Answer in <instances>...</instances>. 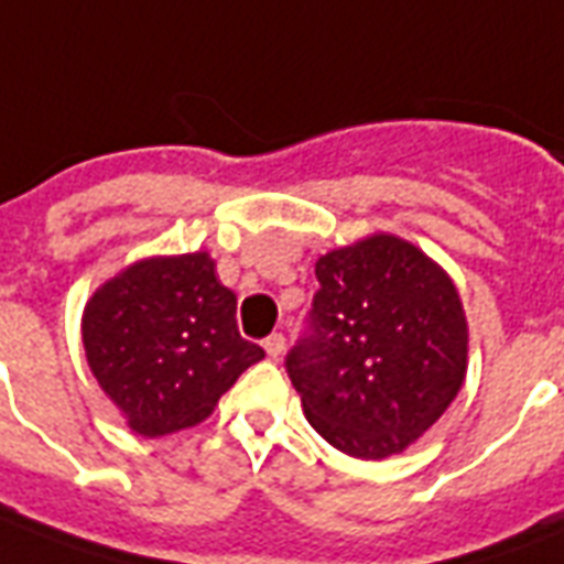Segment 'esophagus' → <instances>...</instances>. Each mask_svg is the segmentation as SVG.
<instances>
[{"instance_id": "esophagus-1", "label": "esophagus", "mask_w": 564, "mask_h": 564, "mask_svg": "<svg viewBox=\"0 0 564 564\" xmlns=\"http://www.w3.org/2000/svg\"><path fill=\"white\" fill-rule=\"evenodd\" d=\"M265 352H269V358H281L283 349H286V340H283V335H269L265 337Z\"/></svg>"}]
</instances>
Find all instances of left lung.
<instances>
[{
    "label": "left lung",
    "instance_id": "obj_1",
    "mask_svg": "<svg viewBox=\"0 0 564 564\" xmlns=\"http://www.w3.org/2000/svg\"><path fill=\"white\" fill-rule=\"evenodd\" d=\"M319 290L286 373L337 452L400 454L431 431L466 379L469 328L442 265L388 232L316 260Z\"/></svg>",
    "mask_w": 564,
    "mask_h": 564
}]
</instances>
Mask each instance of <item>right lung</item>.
<instances>
[{
  "mask_svg": "<svg viewBox=\"0 0 564 564\" xmlns=\"http://www.w3.org/2000/svg\"><path fill=\"white\" fill-rule=\"evenodd\" d=\"M83 349L104 394L140 436L206 421L265 358L236 325V293L206 250L149 257L101 283L83 311Z\"/></svg>",
  "mask_w": 564,
  "mask_h": 564,
  "instance_id": "obj_1",
  "label": "right lung"
}]
</instances>
